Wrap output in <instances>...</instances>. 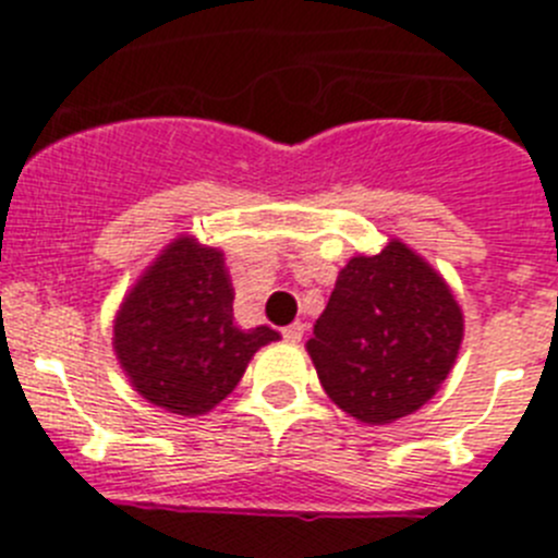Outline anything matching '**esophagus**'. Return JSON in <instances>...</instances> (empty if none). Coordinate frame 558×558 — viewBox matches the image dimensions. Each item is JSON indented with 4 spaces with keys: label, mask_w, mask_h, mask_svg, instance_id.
I'll use <instances>...</instances> for the list:
<instances>
[{
    "label": "esophagus",
    "mask_w": 558,
    "mask_h": 558,
    "mask_svg": "<svg viewBox=\"0 0 558 558\" xmlns=\"http://www.w3.org/2000/svg\"><path fill=\"white\" fill-rule=\"evenodd\" d=\"M282 338L290 340V343H299L304 338V324L302 322H293L282 329Z\"/></svg>",
    "instance_id": "1"
}]
</instances>
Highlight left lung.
<instances>
[{
  "label": "left lung",
  "mask_w": 558,
  "mask_h": 558,
  "mask_svg": "<svg viewBox=\"0 0 558 558\" xmlns=\"http://www.w3.org/2000/svg\"><path fill=\"white\" fill-rule=\"evenodd\" d=\"M463 315L445 279L391 240L338 274L307 352L335 405L366 425L418 411L450 374Z\"/></svg>",
  "instance_id": "8db88e82"
}]
</instances>
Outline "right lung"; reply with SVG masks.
I'll return each instance as SVG.
<instances>
[{
  "mask_svg": "<svg viewBox=\"0 0 558 558\" xmlns=\"http://www.w3.org/2000/svg\"><path fill=\"white\" fill-rule=\"evenodd\" d=\"M279 332L234 327V290L218 248L179 236L113 322V352L133 388L170 413L198 416L229 397L254 352Z\"/></svg>",
  "mask_w": 558,
  "mask_h": 558,
  "instance_id": "add662e5",
  "label": "right lung"
}]
</instances>
